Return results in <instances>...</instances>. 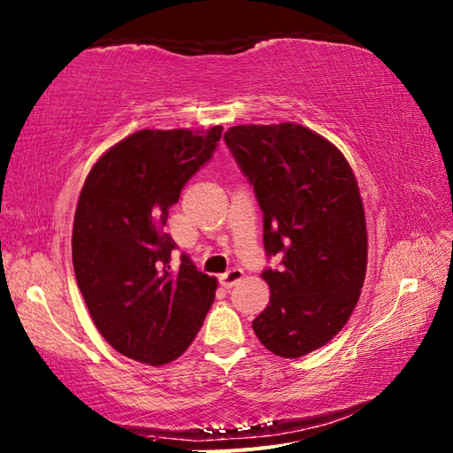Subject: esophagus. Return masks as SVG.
<instances>
[{
	"mask_svg": "<svg viewBox=\"0 0 453 453\" xmlns=\"http://www.w3.org/2000/svg\"><path fill=\"white\" fill-rule=\"evenodd\" d=\"M243 276H245V272L241 268H231V270L226 272V274L219 276V283H222L226 289H229V288L237 286V283L243 280Z\"/></svg>",
	"mask_w": 453,
	"mask_h": 453,
	"instance_id": "1",
	"label": "esophagus"
}]
</instances>
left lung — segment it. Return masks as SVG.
I'll list each match as a JSON object with an SVG mask.
<instances>
[{
  "mask_svg": "<svg viewBox=\"0 0 453 453\" xmlns=\"http://www.w3.org/2000/svg\"><path fill=\"white\" fill-rule=\"evenodd\" d=\"M224 139L265 218L270 303L252 320L260 343L297 359L328 343L349 320L366 274L359 185L328 139L297 123L235 125Z\"/></svg>",
  "mask_w": 453,
  "mask_h": 453,
  "instance_id": "8db88e82",
  "label": "left lung"
}]
</instances>
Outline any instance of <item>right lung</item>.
<instances>
[{
  "instance_id": "right-lung-1",
  "label": "right lung",
  "mask_w": 453,
  "mask_h": 453,
  "mask_svg": "<svg viewBox=\"0 0 453 453\" xmlns=\"http://www.w3.org/2000/svg\"><path fill=\"white\" fill-rule=\"evenodd\" d=\"M210 131L142 129L92 165L73 219V268L90 317L115 351L160 366L183 355L214 303L218 281L187 255L170 266V208L204 165Z\"/></svg>"
}]
</instances>
